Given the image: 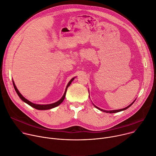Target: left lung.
<instances>
[{"label": "left lung", "instance_id": "left-lung-1", "mask_svg": "<svg viewBox=\"0 0 156 156\" xmlns=\"http://www.w3.org/2000/svg\"><path fill=\"white\" fill-rule=\"evenodd\" d=\"M136 101V100L131 104V105H129L128 106H127V107H126V108H123V109H117V110H112V111H106V110H104V109H100V108H98V107H97V106H96L95 105H94V106L95 107V108H96L97 109H98L99 110H100V111H103V112H109V113H115V112H120V111H124V110H125V109H127L128 108H129L133 103H134V102Z\"/></svg>", "mask_w": 156, "mask_h": 156}]
</instances>
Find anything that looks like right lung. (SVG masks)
I'll return each instance as SVG.
<instances>
[{
  "label": "right lung",
  "instance_id": "obj_1",
  "mask_svg": "<svg viewBox=\"0 0 156 156\" xmlns=\"http://www.w3.org/2000/svg\"><path fill=\"white\" fill-rule=\"evenodd\" d=\"M74 79H75V78H73L72 80H71L69 81V83H68L67 86H66V90H65V93H64V94H63V96L62 97V98L60 99V100H58V101H56V102L54 103L48 104V105H37V104H34V103L30 102V101H29L28 100H27V99L25 98L20 94V93L18 89L17 88V87H16V84H15V83H14V82H13V80H12V82H13V87H14V88H15L16 91L17 92V94L19 95V96L20 97V98L21 99V100H22L23 101H24V102L26 103L27 104H28L29 105H30V106H32V107H33V108H35V109H38V110H47V109H51V108H55V107H56V106H58V105H60L63 101L64 99H65V95H66V93L67 88H68V87L70 85V84L72 83V82L73 81Z\"/></svg>",
  "mask_w": 156,
  "mask_h": 156
}]
</instances>
